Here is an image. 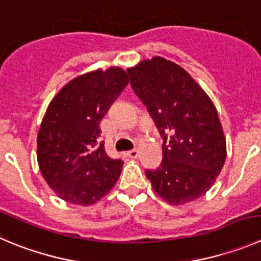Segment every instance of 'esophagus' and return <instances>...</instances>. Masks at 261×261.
<instances>
[{"mask_svg": "<svg viewBox=\"0 0 261 261\" xmlns=\"http://www.w3.org/2000/svg\"><path fill=\"white\" fill-rule=\"evenodd\" d=\"M127 155L130 158H138L139 157V150L138 149H133V150H128Z\"/></svg>", "mask_w": 261, "mask_h": 261, "instance_id": "obj_1", "label": "esophagus"}]
</instances>
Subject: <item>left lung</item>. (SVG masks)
Returning a JSON list of instances; mask_svg holds the SVG:
<instances>
[{
  "instance_id": "obj_1",
  "label": "left lung",
  "mask_w": 261,
  "mask_h": 261,
  "mask_svg": "<svg viewBox=\"0 0 261 261\" xmlns=\"http://www.w3.org/2000/svg\"><path fill=\"white\" fill-rule=\"evenodd\" d=\"M131 86L164 138V160L145 174L170 204L199 198L214 186L226 158L215 106L187 70L154 57L128 68Z\"/></svg>"
}]
</instances>
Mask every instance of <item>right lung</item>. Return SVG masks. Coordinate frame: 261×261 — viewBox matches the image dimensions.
Returning a JSON list of instances; mask_svg holds the SVG:
<instances>
[{
  "label": "right lung",
  "instance_id": "add662e5",
  "mask_svg": "<svg viewBox=\"0 0 261 261\" xmlns=\"http://www.w3.org/2000/svg\"><path fill=\"white\" fill-rule=\"evenodd\" d=\"M119 67L92 70L68 82L48 104L37 136V161L51 189L65 202L90 206L109 193L123 161L99 142L100 121L122 90Z\"/></svg>",
  "mask_w": 261,
  "mask_h": 261
}]
</instances>
